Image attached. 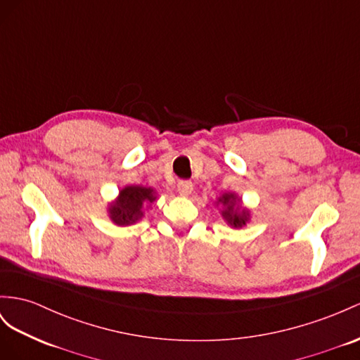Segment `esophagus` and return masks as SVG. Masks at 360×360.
I'll return each mask as SVG.
<instances>
[{
    "label": "esophagus",
    "instance_id": "34e87169",
    "mask_svg": "<svg viewBox=\"0 0 360 360\" xmlns=\"http://www.w3.org/2000/svg\"><path fill=\"white\" fill-rule=\"evenodd\" d=\"M178 191L181 196H188L193 191V182L188 179H182L178 182Z\"/></svg>",
    "mask_w": 360,
    "mask_h": 360
}]
</instances>
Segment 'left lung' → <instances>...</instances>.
Instances as JSON below:
<instances>
[{
	"label": "left lung",
	"instance_id": "obj_1",
	"mask_svg": "<svg viewBox=\"0 0 360 360\" xmlns=\"http://www.w3.org/2000/svg\"><path fill=\"white\" fill-rule=\"evenodd\" d=\"M219 202H222V204L226 207L222 211V216L226 219V222L229 225H233L236 228H240L246 224L248 217H250V213H248L246 210L238 208V204H240V199H237L234 195H224L222 198L219 199Z\"/></svg>",
	"mask_w": 360,
	"mask_h": 360
}]
</instances>
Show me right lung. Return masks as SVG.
Masks as SVG:
<instances>
[{
    "mask_svg": "<svg viewBox=\"0 0 360 360\" xmlns=\"http://www.w3.org/2000/svg\"><path fill=\"white\" fill-rule=\"evenodd\" d=\"M156 198L152 188L131 186L120 191L118 199L109 207V216L117 225L135 224L143 216V205Z\"/></svg>",
    "mask_w": 360,
    "mask_h": 360,
    "instance_id": "1",
    "label": "right lung"
}]
</instances>
